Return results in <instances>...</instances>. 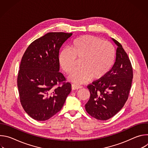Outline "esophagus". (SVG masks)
Segmentation results:
<instances>
[{
    "mask_svg": "<svg viewBox=\"0 0 148 148\" xmlns=\"http://www.w3.org/2000/svg\"><path fill=\"white\" fill-rule=\"evenodd\" d=\"M82 87L79 85H77V84H73L71 85V88L73 90H78L79 88H81Z\"/></svg>",
    "mask_w": 148,
    "mask_h": 148,
    "instance_id": "34e87169",
    "label": "esophagus"
}]
</instances>
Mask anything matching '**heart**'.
I'll return each mask as SVG.
<instances>
[{
    "instance_id": "heart-1",
    "label": "heart",
    "mask_w": 148,
    "mask_h": 148,
    "mask_svg": "<svg viewBox=\"0 0 148 148\" xmlns=\"http://www.w3.org/2000/svg\"><path fill=\"white\" fill-rule=\"evenodd\" d=\"M115 56V49L111 43L87 34L75 38L69 49L62 50L58 62L62 71L69 75L76 68V60L80 61V68L70 77V79L82 84L92 78L98 80L104 77L112 69Z\"/></svg>"
}]
</instances>
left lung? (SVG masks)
<instances>
[{"label": "left lung", "instance_id": "8db88e82", "mask_svg": "<svg viewBox=\"0 0 148 148\" xmlns=\"http://www.w3.org/2000/svg\"><path fill=\"white\" fill-rule=\"evenodd\" d=\"M116 60L111 70L102 78L87 86L90 98L85 108L93 118L107 120L116 115L127 101L132 85L133 70L128 56L118 41Z\"/></svg>", "mask_w": 148, "mask_h": 148}]
</instances>
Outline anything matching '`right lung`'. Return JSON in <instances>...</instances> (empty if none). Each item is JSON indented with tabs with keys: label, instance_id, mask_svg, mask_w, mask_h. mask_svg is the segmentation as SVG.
<instances>
[{
	"label": "right lung",
	"instance_id": "obj_1",
	"mask_svg": "<svg viewBox=\"0 0 148 148\" xmlns=\"http://www.w3.org/2000/svg\"><path fill=\"white\" fill-rule=\"evenodd\" d=\"M72 33L50 32L29 46L17 75L20 103L37 121H46L59 112L71 91V85L59 72V50Z\"/></svg>",
	"mask_w": 148,
	"mask_h": 148
}]
</instances>
